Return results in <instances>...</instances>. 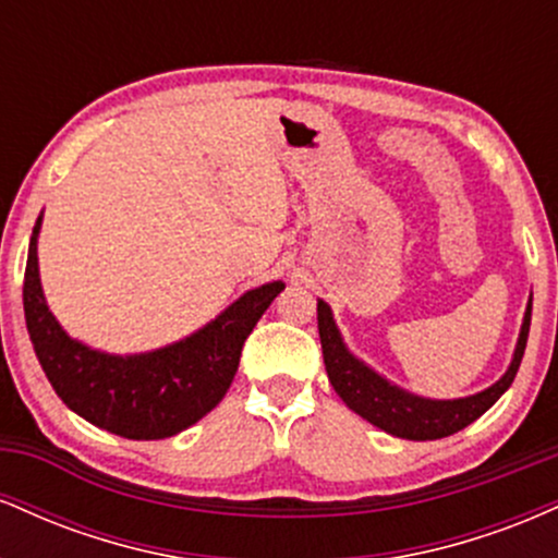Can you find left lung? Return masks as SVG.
<instances>
[{"label":"left lung","instance_id":"8db88e82","mask_svg":"<svg viewBox=\"0 0 558 558\" xmlns=\"http://www.w3.org/2000/svg\"><path fill=\"white\" fill-rule=\"evenodd\" d=\"M530 312H533V304H527V312H524L520 343H517L514 360H511V367L506 369L501 380L488 390H483V393L466 396V399L457 401H430L403 393L401 388L390 386L388 380H383L373 369L356 362L345 351L336 323H332L330 306L325 301H317V328L330 386L345 401V407L354 409L360 417L373 422L380 430L396 435V438L435 440L464 430L466 425L483 417L493 403L501 399L504 390L514 383L517 369H520L524 356V345H527Z\"/></svg>","mask_w":558,"mask_h":558}]
</instances>
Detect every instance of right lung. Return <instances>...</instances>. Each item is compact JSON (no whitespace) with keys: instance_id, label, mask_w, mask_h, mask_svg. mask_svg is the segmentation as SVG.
Here are the masks:
<instances>
[{"instance_id":"add662e5","label":"right lung","mask_w":558,"mask_h":558,"mask_svg":"<svg viewBox=\"0 0 558 558\" xmlns=\"http://www.w3.org/2000/svg\"><path fill=\"white\" fill-rule=\"evenodd\" d=\"M36 220L25 265L23 310L31 343L62 401L92 425L131 440H159L213 412L239 369L243 341L283 283L243 293L213 325L185 341L141 356H107L70 341L38 283Z\"/></svg>"}]
</instances>
